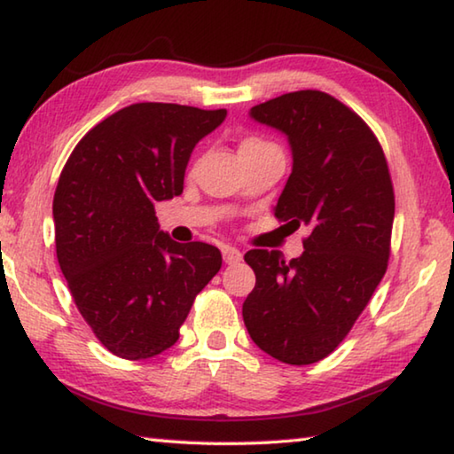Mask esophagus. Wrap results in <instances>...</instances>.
Instances as JSON below:
<instances>
[{"label":"esophagus","instance_id":"obj_1","mask_svg":"<svg viewBox=\"0 0 454 454\" xmlns=\"http://www.w3.org/2000/svg\"><path fill=\"white\" fill-rule=\"evenodd\" d=\"M222 258H224V262L226 264H238L242 260V252L238 250V248H234V246H224V248H222Z\"/></svg>","mask_w":454,"mask_h":454}]
</instances>
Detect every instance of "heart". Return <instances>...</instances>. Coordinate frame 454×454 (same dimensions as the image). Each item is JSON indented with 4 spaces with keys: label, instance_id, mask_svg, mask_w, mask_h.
Returning <instances> with one entry per match:
<instances>
[{
    "label": "heart",
    "instance_id": "1",
    "mask_svg": "<svg viewBox=\"0 0 454 454\" xmlns=\"http://www.w3.org/2000/svg\"><path fill=\"white\" fill-rule=\"evenodd\" d=\"M268 144L264 140H260V137H246V140L240 144V150L238 152H246V150H260V148H268Z\"/></svg>",
    "mask_w": 454,
    "mask_h": 454
}]
</instances>
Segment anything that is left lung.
<instances>
[{"label": "left lung", "instance_id": "obj_1", "mask_svg": "<svg viewBox=\"0 0 454 454\" xmlns=\"http://www.w3.org/2000/svg\"><path fill=\"white\" fill-rule=\"evenodd\" d=\"M250 118L288 137L292 172L274 216L310 236L290 262L278 250L246 252L256 286L244 325L266 355L312 364L344 340L387 272L393 182L372 129L325 91H290L254 106Z\"/></svg>", "mask_w": 454, "mask_h": 454}]
</instances>
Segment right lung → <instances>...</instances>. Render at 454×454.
<instances>
[{"instance_id":"add662e5","label":"right lung","mask_w":454,"mask_h":454,"mask_svg":"<svg viewBox=\"0 0 454 454\" xmlns=\"http://www.w3.org/2000/svg\"><path fill=\"white\" fill-rule=\"evenodd\" d=\"M226 110L144 102L99 121L61 170L56 252L74 302L120 358L174 347L198 292L222 266L216 246L160 230L156 202L180 196L192 150Z\"/></svg>"}]
</instances>
